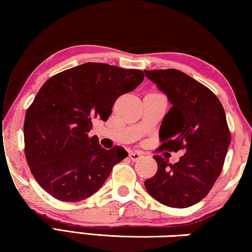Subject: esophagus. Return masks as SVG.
Masks as SVG:
<instances>
[{
    "label": "esophagus",
    "mask_w": 252,
    "mask_h": 252,
    "mask_svg": "<svg viewBox=\"0 0 252 252\" xmlns=\"http://www.w3.org/2000/svg\"><path fill=\"white\" fill-rule=\"evenodd\" d=\"M142 157H143V155H142L141 152H139V151H134V152H130V153H129L130 160H132L133 162L140 160Z\"/></svg>",
    "instance_id": "34e87169"
}]
</instances>
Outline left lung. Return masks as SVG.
I'll return each instance as SVG.
<instances>
[{"mask_svg": "<svg viewBox=\"0 0 252 252\" xmlns=\"http://www.w3.org/2000/svg\"><path fill=\"white\" fill-rule=\"evenodd\" d=\"M144 73L172 104L160 126V149L186 150L174 164L153 156L157 173L144 186L164 206L191 207L206 197L222 171L231 140L223 106L210 89L181 71L144 70Z\"/></svg>", "mask_w": 252, "mask_h": 252, "instance_id": "left-lung-1", "label": "left lung"}]
</instances>
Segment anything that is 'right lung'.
Instances as JSON below:
<instances>
[{
	"mask_svg": "<svg viewBox=\"0 0 252 252\" xmlns=\"http://www.w3.org/2000/svg\"><path fill=\"white\" fill-rule=\"evenodd\" d=\"M143 79V71L89 62L42 85L23 129L25 158L42 189L64 202L81 201L100 189L127 152L102 148L97 136L89 135L92 121L108 120L118 97Z\"/></svg>",
	"mask_w": 252,
	"mask_h": 252,
	"instance_id": "add662e5",
	"label": "right lung"
}]
</instances>
